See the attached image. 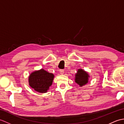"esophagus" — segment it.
<instances>
[{
	"label": "esophagus",
	"mask_w": 124,
	"mask_h": 124,
	"mask_svg": "<svg viewBox=\"0 0 124 124\" xmlns=\"http://www.w3.org/2000/svg\"><path fill=\"white\" fill-rule=\"evenodd\" d=\"M60 73L61 74H63V73H64V70H62V69H61V70H60Z\"/></svg>",
	"instance_id": "obj_1"
}]
</instances>
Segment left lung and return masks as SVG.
<instances>
[{"instance_id": "obj_1", "label": "left lung", "mask_w": 124, "mask_h": 124, "mask_svg": "<svg viewBox=\"0 0 124 124\" xmlns=\"http://www.w3.org/2000/svg\"><path fill=\"white\" fill-rule=\"evenodd\" d=\"M89 76L88 73L82 69L78 70L75 75V82L80 87H82L88 82Z\"/></svg>"}]
</instances>
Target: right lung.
<instances>
[{"instance_id":"obj_1","label":"right lung","mask_w":124,"mask_h":124,"mask_svg":"<svg viewBox=\"0 0 124 124\" xmlns=\"http://www.w3.org/2000/svg\"><path fill=\"white\" fill-rule=\"evenodd\" d=\"M54 74L49 73L44 69L35 71L28 77L30 87L40 93H46L52 84Z\"/></svg>"}]
</instances>
